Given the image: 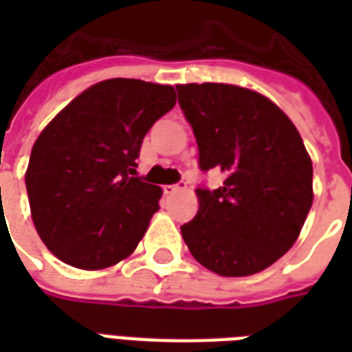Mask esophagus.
Wrapping results in <instances>:
<instances>
[{"label":"esophagus","instance_id":"34e87169","mask_svg":"<svg viewBox=\"0 0 352 352\" xmlns=\"http://www.w3.org/2000/svg\"><path fill=\"white\" fill-rule=\"evenodd\" d=\"M183 188H186V184L184 183H177V184H166L164 186V194H168V196H171V194H177V192H181Z\"/></svg>","mask_w":352,"mask_h":352}]
</instances>
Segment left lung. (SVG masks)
<instances>
[{"mask_svg":"<svg viewBox=\"0 0 352 352\" xmlns=\"http://www.w3.org/2000/svg\"><path fill=\"white\" fill-rule=\"evenodd\" d=\"M198 143L201 171L224 181L198 186V213L181 226L192 256L224 277L270 267L300 236L313 204V164L296 126L264 96L221 82L177 85Z\"/></svg>","mask_w":352,"mask_h":352,"instance_id":"left-lung-1","label":"left lung"}]
</instances>
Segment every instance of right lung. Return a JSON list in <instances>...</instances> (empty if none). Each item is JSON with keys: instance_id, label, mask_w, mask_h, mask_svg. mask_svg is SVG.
Returning <instances> with one entry per match:
<instances>
[{"instance_id": "right-lung-1", "label": "right lung", "mask_w": 352, "mask_h": 352, "mask_svg": "<svg viewBox=\"0 0 352 352\" xmlns=\"http://www.w3.org/2000/svg\"><path fill=\"white\" fill-rule=\"evenodd\" d=\"M175 105V90L139 79L94 85L35 141L26 190L35 230L80 270L128 258L160 206V186L135 177L141 143Z\"/></svg>"}]
</instances>
